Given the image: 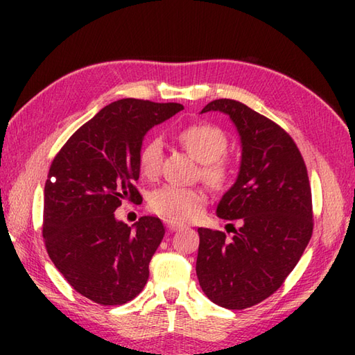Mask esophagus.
I'll return each instance as SVG.
<instances>
[{"instance_id":"obj_1","label":"esophagus","mask_w":355,"mask_h":355,"mask_svg":"<svg viewBox=\"0 0 355 355\" xmlns=\"http://www.w3.org/2000/svg\"><path fill=\"white\" fill-rule=\"evenodd\" d=\"M166 227H168L169 232H175V230L182 229V225H180L178 223H173V221H166Z\"/></svg>"}]
</instances>
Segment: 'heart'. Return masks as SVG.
Returning <instances> with one entry per match:
<instances>
[{
    "label": "heart",
    "instance_id": "b5f03b06",
    "mask_svg": "<svg viewBox=\"0 0 355 355\" xmlns=\"http://www.w3.org/2000/svg\"><path fill=\"white\" fill-rule=\"evenodd\" d=\"M178 140L195 160L202 163L201 175L214 187H224L229 183L232 168L225 154L229 139L221 128L212 123H198L187 126L178 134ZM163 162V141L149 139L139 150V169L148 180L160 175ZM207 201L206 193L197 187H182L164 184L158 187L149 197V206L155 214L166 220L186 223L198 218Z\"/></svg>",
    "mask_w": 355,
    "mask_h": 355
}]
</instances>
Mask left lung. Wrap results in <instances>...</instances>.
Masks as SVG:
<instances>
[{
    "label": "left lung",
    "instance_id": "left-lung-1",
    "mask_svg": "<svg viewBox=\"0 0 355 355\" xmlns=\"http://www.w3.org/2000/svg\"><path fill=\"white\" fill-rule=\"evenodd\" d=\"M227 114L241 139V166L216 215L238 220L232 239L198 229L197 276L214 304L244 310L271 296L296 267L313 233L311 187L296 143L247 105L218 99L202 112Z\"/></svg>",
    "mask_w": 355,
    "mask_h": 355
}]
</instances>
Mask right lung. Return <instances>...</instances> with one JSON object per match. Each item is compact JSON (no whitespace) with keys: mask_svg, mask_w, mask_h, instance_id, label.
I'll return each mask as SVG.
<instances>
[{"mask_svg":"<svg viewBox=\"0 0 355 355\" xmlns=\"http://www.w3.org/2000/svg\"><path fill=\"white\" fill-rule=\"evenodd\" d=\"M183 108L172 102H112L67 140L50 166L44 187L45 247L67 282L96 304H126L146 285L163 224L141 216L130 227L114 212L123 200L141 201L135 182L146 132Z\"/></svg>","mask_w":355,"mask_h":355,"instance_id":"right-lung-1","label":"right lung"}]
</instances>
